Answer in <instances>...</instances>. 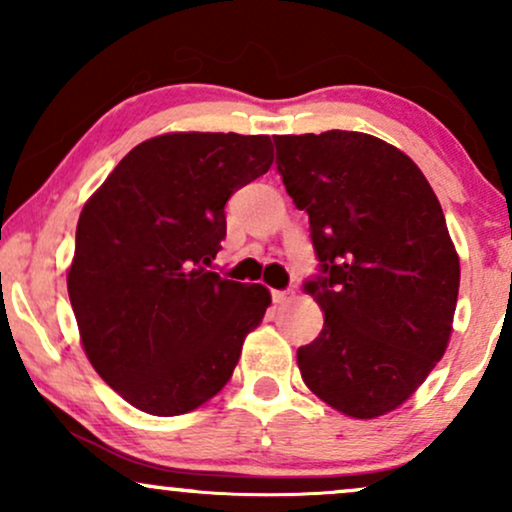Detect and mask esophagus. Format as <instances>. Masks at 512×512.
<instances>
[{
  "mask_svg": "<svg viewBox=\"0 0 512 512\" xmlns=\"http://www.w3.org/2000/svg\"><path fill=\"white\" fill-rule=\"evenodd\" d=\"M272 301L276 305H289L293 301V291H272Z\"/></svg>",
  "mask_w": 512,
  "mask_h": 512,
  "instance_id": "esophagus-1",
  "label": "esophagus"
}]
</instances>
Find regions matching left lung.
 <instances>
[{"label": "left lung", "instance_id": "obj_1", "mask_svg": "<svg viewBox=\"0 0 512 512\" xmlns=\"http://www.w3.org/2000/svg\"><path fill=\"white\" fill-rule=\"evenodd\" d=\"M274 144L322 267L305 284L325 325L298 349L303 383L351 419L383 416L448 349L460 257L443 209L419 166L373 134L330 129Z\"/></svg>", "mask_w": 512, "mask_h": 512}]
</instances>
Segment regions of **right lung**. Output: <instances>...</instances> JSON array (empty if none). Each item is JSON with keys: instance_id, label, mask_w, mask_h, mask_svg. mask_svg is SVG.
<instances>
[{"instance_id": "right-lung-1", "label": "right lung", "mask_w": 512, "mask_h": 512, "mask_svg": "<svg viewBox=\"0 0 512 512\" xmlns=\"http://www.w3.org/2000/svg\"><path fill=\"white\" fill-rule=\"evenodd\" d=\"M274 161L267 134L170 132L134 146L88 197L67 272L81 346L139 411L178 416L231 380L267 313L262 284L207 272L228 197Z\"/></svg>"}]
</instances>
